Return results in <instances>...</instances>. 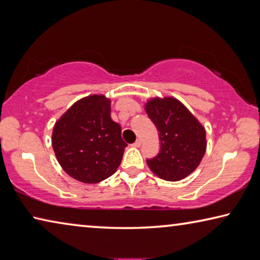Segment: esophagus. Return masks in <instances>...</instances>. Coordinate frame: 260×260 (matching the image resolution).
<instances>
[{
  "instance_id": "34e87169",
  "label": "esophagus",
  "mask_w": 260,
  "mask_h": 260,
  "mask_svg": "<svg viewBox=\"0 0 260 260\" xmlns=\"http://www.w3.org/2000/svg\"><path fill=\"white\" fill-rule=\"evenodd\" d=\"M132 146H133V147H136V148H139V147L141 146V140H136L135 142H134L133 144H132Z\"/></svg>"
}]
</instances>
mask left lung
I'll return each instance as SVG.
<instances>
[{
    "instance_id": "8db88e82",
    "label": "left lung",
    "mask_w": 260,
    "mask_h": 260,
    "mask_svg": "<svg viewBox=\"0 0 260 260\" xmlns=\"http://www.w3.org/2000/svg\"><path fill=\"white\" fill-rule=\"evenodd\" d=\"M146 111L159 132L160 148L148 158L150 170L166 181H179L197 169L206 149L205 129L189 110L172 98L152 99Z\"/></svg>"
}]
</instances>
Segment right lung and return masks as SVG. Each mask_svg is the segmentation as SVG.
Listing matches in <instances>:
<instances>
[{"mask_svg":"<svg viewBox=\"0 0 260 260\" xmlns=\"http://www.w3.org/2000/svg\"><path fill=\"white\" fill-rule=\"evenodd\" d=\"M110 100L91 95L74 103L52 132L57 160L70 177L85 183L108 179L120 165L127 144L110 117Z\"/></svg>","mask_w":260,"mask_h":260,"instance_id":"1","label":"right lung"}]
</instances>
